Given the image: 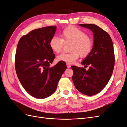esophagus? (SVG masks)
<instances>
[{"label": "esophagus", "instance_id": "obj_1", "mask_svg": "<svg viewBox=\"0 0 127 127\" xmlns=\"http://www.w3.org/2000/svg\"><path fill=\"white\" fill-rule=\"evenodd\" d=\"M67 68H70L71 65L69 64H67Z\"/></svg>", "mask_w": 127, "mask_h": 127}]
</instances>
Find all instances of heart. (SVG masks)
I'll return each instance as SVG.
<instances>
[{
	"label": "heart",
	"mask_w": 127,
	"mask_h": 127,
	"mask_svg": "<svg viewBox=\"0 0 127 127\" xmlns=\"http://www.w3.org/2000/svg\"><path fill=\"white\" fill-rule=\"evenodd\" d=\"M61 38L53 36L50 40L52 50L59 53L63 50L64 43H71L70 52L62 53L57 56V60L67 64H72L79 56L86 58L90 55L93 48V41L84 31L74 26L65 28L61 33Z\"/></svg>",
	"instance_id": "obj_1"
}]
</instances>
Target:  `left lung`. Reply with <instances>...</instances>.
<instances>
[{
    "instance_id": "obj_1",
    "label": "left lung",
    "mask_w": 127,
    "mask_h": 127,
    "mask_svg": "<svg viewBox=\"0 0 127 127\" xmlns=\"http://www.w3.org/2000/svg\"><path fill=\"white\" fill-rule=\"evenodd\" d=\"M94 34L93 48L90 55L81 63L85 67L72 66V81L82 94L92 96L99 93L108 83L113 71L115 57L112 39L104 30L95 24H80Z\"/></svg>"
}]
</instances>
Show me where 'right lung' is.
<instances>
[{
  "label": "right lung",
  "instance_id": "add662e5",
  "mask_svg": "<svg viewBox=\"0 0 127 127\" xmlns=\"http://www.w3.org/2000/svg\"><path fill=\"white\" fill-rule=\"evenodd\" d=\"M56 26L31 31L19 40L15 58V70L22 85L37 98H45L56 91L66 64L59 61L50 67L55 55L49 46Z\"/></svg>",
  "mask_w": 127,
  "mask_h": 127
}]
</instances>
